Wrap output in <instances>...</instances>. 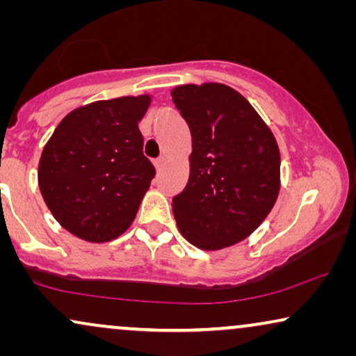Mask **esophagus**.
Returning a JSON list of instances; mask_svg holds the SVG:
<instances>
[{
  "label": "esophagus",
  "instance_id": "esophagus-1",
  "mask_svg": "<svg viewBox=\"0 0 356 356\" xmlns=\"http://www.w3.org/2000/svg\"><path fill=\"white\" fill-rule=\"evenodd\" d=\"M165 162H167V160H165V157H159V159H155V160H154V165H155V168H157L159 172H160V170L163 168Z\"/></svg>",
  "mask_w": 356,
  "mask_h": 356
}]
</instances>
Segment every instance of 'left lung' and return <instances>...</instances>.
<instances>
[{"instance_id":"left-lung-1","label":"left lung","mask_w":356,"mask_h":356,"mask_svg":"<svg viewBox=\"0 0 356 356\" xmlns=\"http://www.w3.org/2000/svg\"><path fill=\"white\" fill-rule=\"evenodd\" d=\"M172 100L193 138L188 184L173 197L177 225L201 250L235 245L261 225L279 194L274 134L228 86H179Z\"/></svg>"}]
</instances>
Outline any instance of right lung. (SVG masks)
<instances>
[{"label":"right lung","mask_w":356,"mask_h":356,"mask_svg":"<svg viewBox=\"0 0 356 356\" xmlns=\"http://www.w3.org/2000/svg\"><path fill=\"white\" fill-rule=\"evenodd\" d=\"M149 104V95H139L81 106L47 143L38 186L53 217L72 235L104 243L133 223L155 177L138 126Z\"/></svg>","instance_id":"add662e5"}]
</instances>
